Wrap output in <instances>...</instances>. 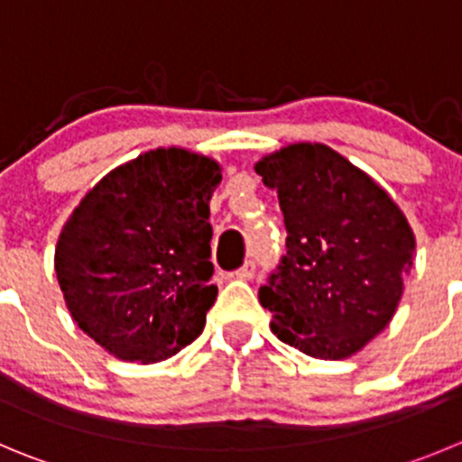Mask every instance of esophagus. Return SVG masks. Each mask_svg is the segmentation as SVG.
I'll list each match as a JSON object with an SVG mask.
<instances>
[{"instance_id":"1","label":"esophagus","mask_w":462,"mask_h":462,"mask_svg":"<svg viewBox=\"0 0 462 462\" xmlns=\"http://www.w3.org/2000/svg\"><path fill=\"white\" fill-rule=\"evenodd\" d=\"M256 274V261H254V258H249L247 263H245L243 267H240V270H236V276H238V279H252V276Z\"/></svg>"}]
</instances>
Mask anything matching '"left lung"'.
I'll use <instances>...</instances> for the list:
<instances>
[{
	"label": "left lung",
	"instance_id": "1",
	"mask_svg": "<svg viewBox=\"0 0 462 462\" xmlns=\"http://www.w3.org/2000/svg\"><path fill=\"white\" fill-rule=\"evenodd\" d=\"M279 195L285 249L258 300L276 337L346 358L379 336L411 274L415 236L393 199L327 144H290L256 165Z\"/></svg>",
	"mask_w": 462,
	"mask_h": 462
}]
</instances>
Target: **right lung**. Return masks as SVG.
I'll use <instances>...</instances> for the list:
<instances>
[{"instance_id": "right-lung-1", "label": "right lung", "mask_w": 462, "mask_h": 462, "mask_svg": "<svg viewBox=\"0 0 462 462\" xmlns=\"http://www.w3.org/2000/svg\"><path fill=\"white\" fill-rule=\"evenodd\" d=\"M219 165L186 149H153L97 183L65 224L56 276L74 322L129 363H156L206 324L210 197Z\"/></svg>"}]
</instances>
